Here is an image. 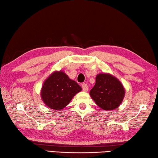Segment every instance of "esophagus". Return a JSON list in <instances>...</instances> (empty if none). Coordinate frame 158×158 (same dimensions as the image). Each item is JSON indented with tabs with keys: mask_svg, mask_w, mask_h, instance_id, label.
Masks as SVG:
<instances>
[{
	"mask_svg": "<svg viewBox=\"0 0 158 158\" xmlns=\"http://www.w3.org/2000/svg\"><path fill=\"white\" fill-rule=\"evenodd\" d=\"M82 88L84 92H87L88 89H89V87H88V85L86 83H83L82 85Z\"/></svg>",
	"mask_w": 158,
	"mask_h": 158,
	"instance_id": "1",
	"label": "esophagus"
}]
</instances>
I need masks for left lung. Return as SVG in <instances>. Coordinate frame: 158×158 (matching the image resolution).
<instances>
[{
	"label": "left lung",
	"mask_w": 158,
	"mask_h": 158,
	"mask_svg": "<svg viewBox=\"0 0 158 158\" xmlns=\"http://www.w3.org/2000/svg\"><path fill=\"white\" fill-rule=\"evenodd\" d=\"M97 106L106 110H112L119 106L125 95L121 82L110 74L100 73L96 77V84L89 92Z\"/></svg>",
	"instance_id": "1"
}]
</instances>
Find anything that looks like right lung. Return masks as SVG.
I'll return each mask as SVG.
<instances>
[{
  "label": "right lung",
  "instance_id": "add662e5",
  "mask_svg": "<svg viewBox=\"0 0 158 158\" xmlns=\"http://www.w3.org/2000/svg\"><path fill=\"white\" fill-rule=\"evenodd\" d=\"M81 90V87L63 71H55L44 82L41 96L44 103L48 107L60 110L67 106L73 96Z\"/></svg>",
  "mask_w": 158,
  "mask_h": 158
}]
</instances>
